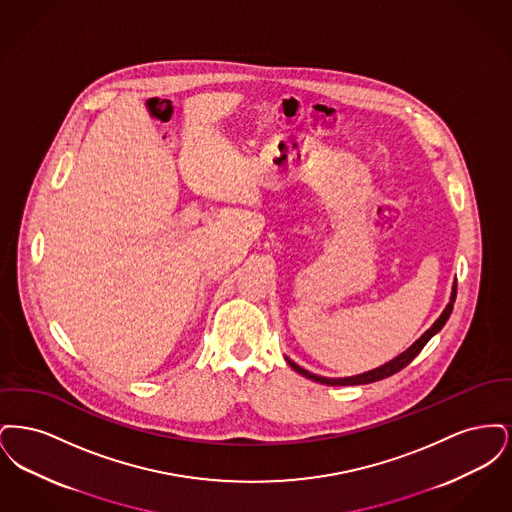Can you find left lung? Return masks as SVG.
Segmentation results:
<instances>
[{
  "label": "left lung",
  "instance_id": "1",
  "mask_svg": "<svg viewBox=\"0 0 512 512\" xmlns=\"http://www.w3.org/2000/svg\"><path fill=\"white\" fill-rule=\"evenodd\" d=\"M455 297H457V278L453 280V286H451L449 303L445 305V309H443V313L439 315L438 320H436L418 340L414 341L411 347H407V349H405L403 353H399L395 359H391L386 365L372 368V370H368V372H363V374H355V376H347V378H326V376H318V374H313V372L305 370L303 366L295 365L290 357H286V361H288V365L292 366L293 370L299 372L301 376H305V378H309V380H313V382H318V384H326V386H361V384H370V382L384 380V378H388L391 374H395V372H399L401 368H405V366L409 365L414 357L422 351V347H424L428 341L432 340V338L438 334L439 330L445 326V322L449 320L451 313H453Z\"/></svg>",
  "mask_w": 512,
  "mask_h": 512
}]
</instances>
